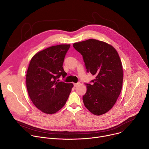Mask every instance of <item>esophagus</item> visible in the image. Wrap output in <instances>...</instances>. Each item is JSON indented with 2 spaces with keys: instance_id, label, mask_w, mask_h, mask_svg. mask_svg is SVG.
<instances>
[{
  "instance_id": "1",
  "label": "esophagus",
  "mask_w": 149,
  "mask_h": 149,
  "mask_svg": "<svg viewBox=\"0 0 149 149\" xmlns=\"http://www.w3.org/2000/svg\"><path fill=\"white\" fill-rule=\"evenodd\" d=\"M79 82H77V83H74V87H76L78 85H79Z\"/></svg>"
}]
</instances>
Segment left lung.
Returning a JSON list of instances; mask_svg holds the SVG:
<instances>
[{
    "instance_id": "8db88e82",
    "label": "left lung",
    "mask_w": 149,
    "mask_h": 149,
    "mask_svg": "<svg viewBox=\"0 0 149 149\" xmlns=\"http://www.w3.org/2000/svg\"><path fill=\"white\" fill-rule=\"evenodd\" d=\"M73 47L82 55L87 72L95 77L93 84H86L85 107L94 115L104 114L113 107L122 88L123 71L118 54L111 45L94 39L76 42Z\"/></svg>"
}]
</instances>
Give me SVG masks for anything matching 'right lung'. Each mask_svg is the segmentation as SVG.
<instances>
[{"label": "right lung", "mask_w": 149, "mask_h": 149, "mask_svg": "<svg viewBox=\"0 0 149 149\" xmlns=\"http://www.w3.org/2000/svg\"><path fill=\"white\" fill-rule=\"evenodd\" d=\"M70 45L52 46L36 53L31 59L26 72V88L35 107L52 114L66 103L74 85L59 82L67 73L62 65Z\"/></svg>", "instance_id": "1"}]
</instances>
